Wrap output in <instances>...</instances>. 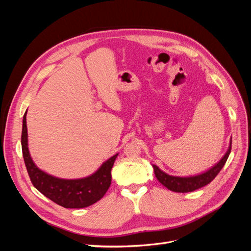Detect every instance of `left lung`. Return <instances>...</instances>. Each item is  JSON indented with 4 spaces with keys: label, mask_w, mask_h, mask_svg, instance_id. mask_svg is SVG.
Listing matches in <instances>:
<instances>
[{
    "label": "left lung",
    "mask_w": 251,
    "mask_h": 251,
    "mask_svg": "<svg viewBox=\"0 0 251 251\" xmlns=\"http://www.w3.org/2000/svg\"><path fill=\"white\" fill-rule=\"evenodd\" d=\"M230 150H231V139L229 142L228 150H227L225 155L220 159V161L218 163H216L214 166H211V168L206 172L198 174V175H194V176H187V177L173 176V175L164 173L155 164H151V166H153L154 169V173L157 180L160 182L163 186L170 189V191L176 192V193L194 192L196 189L209 184L210 182L216 178L217 175L224 166L227 158H228L230 154Z\"/></svg>",
    "instance_id": "1"
}]
</instances>
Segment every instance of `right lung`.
<instances>
[{"label":"right lung","instance_id":"right-lung-1","mask_svg":"<svg viewBox=\"0 0 251 251\" xmlns=\"http://www.w3.org/2000/svg\"><path fill=\"white\" fill-rule=\"evenodd\" d=\"M23 117L22 151L28 175L33 186L48 199L65 208H83L100 201L111 185V171L118 154L105 160L96 172L79 179H63L47 174L36 166L29 153L26 124Z\"/></svg>","mask_w":251,"mask_h":251}]
</instances>
